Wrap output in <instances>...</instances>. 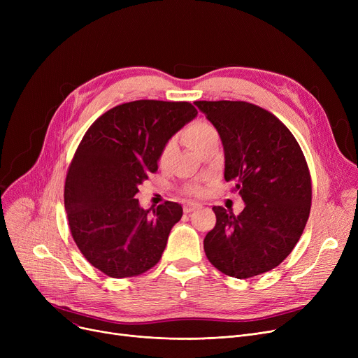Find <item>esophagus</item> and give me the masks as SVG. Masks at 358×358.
I'll list each match as a JSON object with an SVG mask.
<instances>
[{
  "mask_svg": "<svg viewBox=\"0 0 358 358\" xmlns=\"http://www.w3.org/2000/svg\"><path fill=\"white\" fill-rule=\"evenodd\" d=\"M199 208L197 204H193V203H189V204H185L184 206V213H192L193 210H196Z\"/></svg>",
  "mask_w": 358,
  "mask_h": 358,
  "instance_id": "obj_1",
  "label": "esophagus"
}]
</instances>
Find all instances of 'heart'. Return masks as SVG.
<instances>
[{"instance_id": "obj_1", "label": "heart", "mask_w": 358, "mask_h": 358, "mask_svg": "<svg viewBox=\"0 0 358 358\" xmlns=\"http://www.w3.org/2000/svg\"><path fill=\"white\" fill-rule=\"evenodd\" d=\"M184 139H185L187 145L193 148L194 150H197V152H200V150L206 145H209L215 139H219V135H217L216 129L212 124H209L208 122L199 120V122H194L193 124H190L189 127L185 129ZM174 154H176V142L169 141L162 148V152H161V157H159L161 165H166L169 161H171ZM190 193L192 194H200V190L199 189H192Z\"/></svg>"}]
</instances>
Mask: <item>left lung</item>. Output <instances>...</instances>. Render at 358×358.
<instances>
[{"mask_svg":"<svg viewBox=\"0 0 358 358\" xmlns=\"http://www.w3.org/2000/svg\"><path fill=\"white\" fill-rule=\"evenodd\" d=\"M220 135L224 180L235 181L245 208L215 206L216 227L204 252L223 274L248 278L277 267L302 236L310 212L306 159L292 131L270 111L247 101H196Z\"/></svg>","mask_w":358,"mask_h":358,"instance_id":"obj_1","label":"left lung"}]
</instances>
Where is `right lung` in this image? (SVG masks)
I'll return each mask as SVG.
<instances>
[{"instance_id": "obj_1", "label": "right lung", "mask_w": 358, "mask_h": 358, "mask_svg": "<svg viewBox=\"0 0 358 358\" xmlns=\"http://www.w3.org/2000/svg\"><path fill=\"white\" fill-rule=\"evenodd\" d=\"M196 116L187 101L138 100L108 110L84 135L68 169L65 210L77 247L108 277H134L161 259L181 204L145 210L135 196L165 143Z\"/></svg>"}]
</instances>
